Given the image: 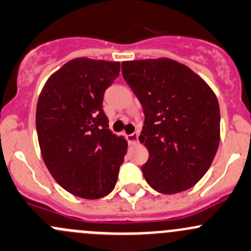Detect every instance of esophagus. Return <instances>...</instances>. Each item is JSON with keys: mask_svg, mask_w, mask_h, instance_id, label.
<instances>
[{"mask_svg": "<svg viewBox=\"0 0 251 251\" xmlns=\"http://www.w3.org/2000/svg\"><path fill=\"white\" fill-rule=\"evenodd\" d=\"M127 142H128V144H130V146H134V144L138 143V134H137V133L128 134Z\"/></svg>", "mask_w": 251, "mask_h": 251, "instance_id": "obj_1", "label": "esophagus"}]
</instances>
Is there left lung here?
Returning a JSON list of instances; mask_svg holds the SVG:
<instances>
[{
    "instance_id": "obj_1",
    "label": "left lung",
    "mask_w": 251,
    "mask_h": 251,
    "mask_svg": "<svg viewBox=\"0 0 251 251\" xmlns=\"http://www.w3.org/2000/svg\"><path fill=\"white\" fill-rule=\"evenodd\" d=\"M121 66L146 117L139 136L149 151L144 178L161 194L192 188L209 170L220 142L214 91L191 68L168 57Z\"/></svg>"
}]
</instances>
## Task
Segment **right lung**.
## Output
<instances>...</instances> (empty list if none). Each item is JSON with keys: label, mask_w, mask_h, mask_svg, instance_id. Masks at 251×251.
Here are the masks:
<instances>
[{"label": "right lung", "mask_w": 251, "mask_h": 251, "mask_svg": "<svg viewBox=\"0 0 251 251\" xmlns=\"http://www.w3.org/2000/svg\"><path fill=\"white\" fill-rule=\"evenodd\" d=\"M120 62L77 57L52 73L36 109L41 154L66 191L86 200L114 189L127 142L109 130L103 94L118 78Z\"/></svg>", "instance_id": "add662e5"}]
</instances>
